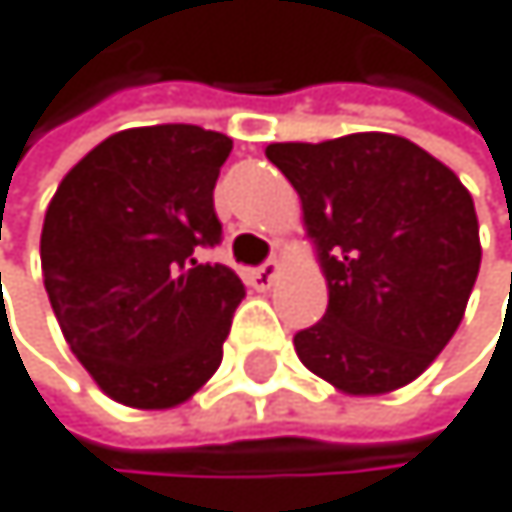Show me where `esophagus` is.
Listing matches in <instances>:
<instances>
[{"instance_id": "esophagus-1", "label": "esophagus", "mask_w": 512, "mask_h": 512, "mask_svg": "<svg viewBox=\"0 0 512 512\" xmlns=\"http://www.w3.org/2000/svg\"><path fill=\"white\" fill-rule=\"evenodd\" d=\"M278 275H281V262H278V259H269L265 265H259V269H253V272L247 275V281H250L256 290H269V287L278 281Z\"/></svg>"}]
</instances>
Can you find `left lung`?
I'll return each mask as SVG.
<instances>
[{
	"label": "left lung",
	"mask_w": 512,
	"mask_h": 512,
	"mask_svg": "<svg viewBox=\"0 0 512 512\" xmlns=\"http://www.w3.org/2000/svg\"><path fill=\"white\" fill-rule=\"evenodd\" d=\"M303 203L328 281L322 322L294 338L300 363L341 394L375 397L416 381L454 338L479 278L469 190L397 134L269 143Z\"/></svg>",
	"instance_id": "1"
}]
</instances>
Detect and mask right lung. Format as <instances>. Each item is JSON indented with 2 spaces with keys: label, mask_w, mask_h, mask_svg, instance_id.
I'll list each match as a JSON object with an SVG mask.
<instances>
[{
  "label": "right lung",
  "mask_w": 512,
  "mask_h": 512,
  "mask_svg": "<svg viewBox=\"0 0 512 512\" xmlns=\"http://www.w3.org/2000/svg\"><path fill=\"white\" fill-rule=\"evenodd\" d=\"M231 146L196 124L127 127L46 209L40 262L58 328L99 391L134 410H171L222 366L243 284L196 253L222 237L212 190Z\"/></svg>",
  "instance_id": "add662e5"
}]
</instances>
